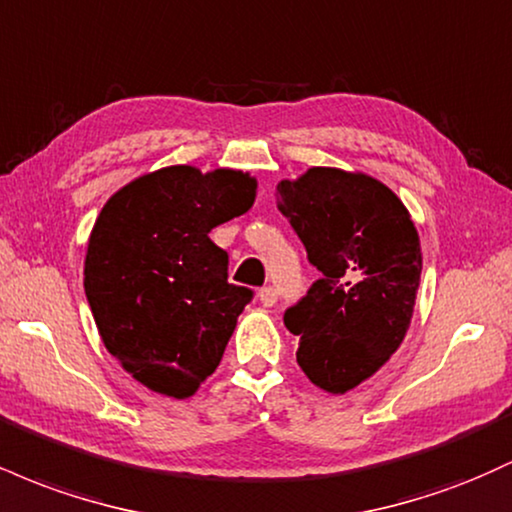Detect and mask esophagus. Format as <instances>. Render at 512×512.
I'll return each mask as SVG.
<instances>
[{"instance_id":"1","label":"esophagus","mask_w":512,"mask_h":512,"mask_svg":"<svg viewBox=\"0 0 512 512\" xmlns=\"http://www.w3.org/2000/svg\"><path fill=\"white\" fill-rule=\"evenodd\" d=\"M257 296H260V303L267 305V308H269V305H274L276 298H279V291H276L274 286H264V289L257 293Z\"/></svg>"}]
</instances>
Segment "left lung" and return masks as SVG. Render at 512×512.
<instances>
[{"label":"left lung","instance_id":"8db88e82","mask_svg":"<svg viewBox=\"0 0 512 512\" xmlns=\"http://www.w3.org/2000/svg\"><path fill=\"white\" fill-rule=\"evenodd\" d=\"M276 207L322 274L284 313L301 337L296 361L310 383L344 395L407 334L421 276L419 233L390 187L337 168L281 180Z\"/></svg>","mask_w":512,"mask_h":512}]
</instances>
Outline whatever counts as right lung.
<instances>
[{
	"label": "right lung",
	"mask_w": 512,
	"mask_h": 512,
	"mask_svg": "<svg viewBox=\"0 0 512 512\" xmlns=\"http://www.w3.org/2000/svg\"><path fill=\"white\" fill-rule=\"evenodd\" d=\"M240 170L170 166L108 199L88 240L84 289L105 349L161 395L185 399L214 373L255 291L228 284L211 228L245 214Z\"/></svg>",
	"instance_id": "add662e5"
}]
</instances>
